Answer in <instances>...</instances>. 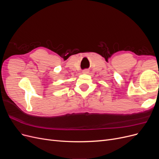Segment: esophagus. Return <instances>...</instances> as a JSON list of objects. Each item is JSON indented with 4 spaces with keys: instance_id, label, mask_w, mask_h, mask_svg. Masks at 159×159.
I'll return each instance as SVG.
<instances>
[{
    "instance_id": "obj_1",
    "label": "esophagus",
    "mask_w": 159,
    "mask_h": 159,
    "mask_svg": "<svg viewBox=\"0 0 159 159\" xmlns=\"http://www.w3.org/2000/svg\"><path fill=\"white\" fill-rule=\"evenodd\" d=\"M82 73H84V74H88L89 73V70H87V69L84 70L83 71H82Z\"/></svg>"
}]
</instances>
